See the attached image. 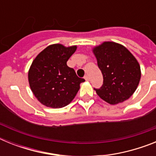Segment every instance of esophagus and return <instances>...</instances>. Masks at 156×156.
Segmentation results:
<instances>
[{"mask_svg": "<svg viewBox=\"0 0 156 156\" xmlns=\"http://www.w3.org/2000/svg\"><path fill=\"white\" fill-rule=\"evenodd\" d=\"M84 79H85V80H87V81L89 80V77H88L87 75L85 76H84Z\"/></svg>", "mask_w": 156, "mask_h": 156, "instance_id": "obj_1", "label": "esophagus"}]
</instances>
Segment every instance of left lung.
<instances>
[{
	"mask_svg": "<svg viewBox=\"0 0 156 156\" xmlns=\"http://www.w3.org/2000/svg\"><path fill=\"white\" fill-rule=\"evenodd\" d=\"M93 51L103 76L102 86L94 88L98 95L111 105L129 98L140 79L137 59L125 47L114 42H104Z\"/></svg>",
	"mask_w": 156,
	"mask_h": 156,
	"instance_id": "8db88e82",
	"label": "left lung"
}]
</instances>
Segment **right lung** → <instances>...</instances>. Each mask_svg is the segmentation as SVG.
Here are the masks:
<instances>
[{
  "mask_svg": "<svg viewBox=\"0 0 156 156\" xmlns=\"http://www.w3.org/2000/svg\"><path fill=\"white\" fill-rule=\"evenodd\" d=\"M76 50V46L52 44L34 60L29 70V83L41 104L53 108H62L75 98L80 84L85 81L66 64Z\"/></svg>",
  "mask_w": 156,
  "mask_h": 156,
  "instance_id": "1",
  "label": "right lung"
}]
</instances>
